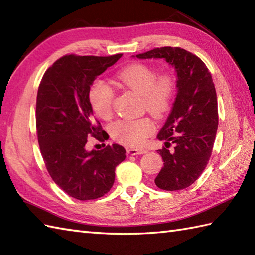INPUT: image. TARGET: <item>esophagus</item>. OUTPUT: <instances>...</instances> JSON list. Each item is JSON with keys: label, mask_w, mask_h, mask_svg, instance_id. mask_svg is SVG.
<instances>
[{"label": "esophagus", "mask_w": 255, "mask_h": 255, "mask_svg": "<svg viewBox=\"0 0 255 255\" xmlns=\"http://www.w3.org/2000/svg\"><path fill=\"white\" fill-rule=\"evenodd\" d=\"M148 153V150L145 149H127V154L131 155H139V154H145Z\"/></svg>", "instance_id": "1"}]
</instances>
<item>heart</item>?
<instances>
[{"label": "heart", "instance_id": "obj_1", "mask_svg": "<svg viewBox=\"0 0 255 255\" xmlns=\"http://www.w3.org/2000/svg\"><path fill=\"white\" fill-rule=\"evenodd\" d=\"M125 88L141 95L143 107L155 116H163L171 106L174 83L169 74L156 77L153 68L144 63H133L117 73ZM89 100L94 112L102 119H110L113 114L114 90L107 83L97 80L91 85ZM154 130V123L149 117L125 118L111 126V134L116 141L136 147L142 144Z\"/></svg>", "mask_w": 255, "mask_h": 255}]
</instances>
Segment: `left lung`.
<instances>
[{
    "label": "left lung",
    "mask_w": 255,
    "mask_h": 255,
    "mask_svg": "<svg viewBox=\"0 0 255 255\" xmlns=\"http://www.w3.org/2000/svg\"><path fill=\"white\" fill-rule=\"evenodd\" d=\"M136 57L163 59L175 69L176 97L156 136L166 148L158 150L164 163L154 183L164 191H180L200 176L213 151L218 128L215 84L205 63L182 48H155Z\"/></svg>",
    "instance_id": "8db88e82"
}]
</instances>
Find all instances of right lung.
Here are the masks:
<instances>
[{
  "label": "right lung",
  "mask_w": 255,
  "mask_h": 255,
  "mask_svg": "<svg viewBox=\"0 0 255 255\" xmlns=\"http://www.w3.org/2000/svg\"><path fill=\"white\" fill-rule=\"evenodd\" d=\"M122 56H64L47 70L38 88L36 127L42 159L53 182L75 199L104 196L115 181L116 166L126 158L117 143L85 148L91 136L100 141L108 138L93 117L90 88Z\"/></svg>",
  "instance_id": "obj_1"
}]
</instances>
